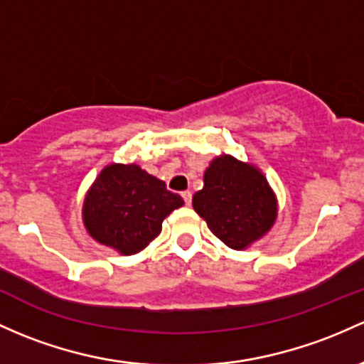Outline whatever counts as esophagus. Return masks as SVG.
Masks as SVG:
<instances>
[{
  "instance_id": "esophagus-1",
  "label": "esophagus",
  "mask_w": 364,
  "mask_h": 364,
  "mask_svg": "<svg viewBox=\"0 0 364 364\" xmlns=\"http://www.w3.org/2000/svg\"><path fill=\"white\" fill-rule=\"evenodd\" d=\"M181 197H183V200H185L186 205H190V203H191V191H183Z\"/></svg>"
}]
</instances>
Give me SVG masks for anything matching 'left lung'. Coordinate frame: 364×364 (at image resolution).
I'll use <instances>...</instances> for the list:
<instances>
[{"label": "left lung", "instance_id": "obj_1", "mask_svg": "<svg viewBox=\"0 0 364 364\" xmlns=\"http://www.w3.org/2000/svg\"><path fill=\"white\" fill-rule=\"evenodd\" d=\"M193 209L219 240L237 250L261 238L277 219V200L264 176L228 155L214 159L205 171Z\"/></svg>", "mask_w": 364, "mask_h": 364}]
</instances>
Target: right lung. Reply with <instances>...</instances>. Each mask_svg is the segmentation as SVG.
<instances>
[{"label": "right lung", "mask_w": 364, "mask_h": 364, "mask_svg": "<svg viewBox=\"0 0 364 364\" xmlns=\"http://www.w3.org/2000/svg\"><path fill=\"white\" fill-rule=\"evenodd\" d=\"M183 203L166 183L134 164H112L87 191L82 218L95 240L129 255L145 249L161 233L164 219Z\"/></svg>", "instance_id": "1"}]
</instances>
